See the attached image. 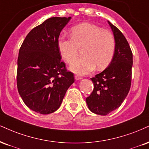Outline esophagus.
Returning a JSON list of instances; mask_svg holds the SVG:
<instances>
[{
  "mask_svg": "<svg viewBox=\"0 0 149 149\" xmlns=\"http://www.w3.org/2000/svg\"><path fill=\"white\" fill-rule=\"evenodd\" d=\"M82 78L81 76H78V75H75V79L76 80H80Z\"/></svg>",
  "mask_w": 149,
  "mask_h": 149,
  "instance_id": "1",
  "label": "esophagus"
}]
</instances>
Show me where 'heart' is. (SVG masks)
I'll return each instance as SVG.
<instances>
[{
	"label": "heart",
	"instance_id": "b5f03b06",
	"mask_svg": "<svg viewBox=\"0 0 149 149\" xmlns=\"http://www.w3.org/2000/svg\"><path fill=\"white\" fill-rule=\"evenodd\" d=\"M70 38L60 37L57 48L62 58L71 63L79 55L82 57L70 65V69L79 74H87L95 68L105 69L113 59L116 41L113 34L89 23H82L71 28Z\"/></svg>",
	"mask_w": 149,
	"mask_h": 149
}]
</instances>
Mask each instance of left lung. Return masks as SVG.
<instances>
[{
  "mask_svg": "<svg viewBox=\"0 0 149 149\" xmlns=\"http://www.w3.org/2000/svg\"><path fill=\"white\" fill-rule=\"evenodd\" d=\"M108 23L115 38V53L108 67L91 78L94 89L86 98L91 112L99 115H107L121 105L132 80V53L128 41L116 26Z\"/></svg>",
  "mask_w": 149,
  "mask_h": 149,
  "instance_id": "8db88e82",
  "label": "left lung"
}]
</instances>
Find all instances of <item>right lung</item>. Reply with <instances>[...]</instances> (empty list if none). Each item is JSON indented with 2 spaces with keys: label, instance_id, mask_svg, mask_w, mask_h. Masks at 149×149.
<instances>
[{
  "label": "right lung",
  "instance_id": "right-lung-1",
  "mask_svg": "<svg viewBox=\"0 0 149 149\" xmlns=\"http://www.w3.org/2000/svg\"><path fill=\"white\" fill-rule=\"evenodd\" d=\"M71 17H51L34 28L21 44L17 61L18 92L32 110L48 114L60 106L74 82L57 48L59 36Z\"/></svg>",
  "mask_w": 149,
  "mask_h": 149
}]
</instances>
